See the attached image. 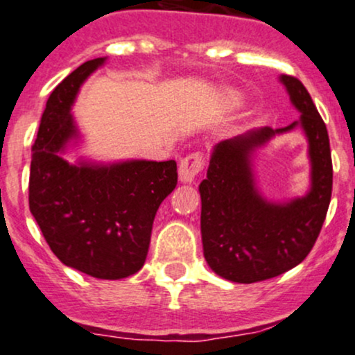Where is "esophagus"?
Masks as SVG:
<instances>
[{
  "label": "esophagus",
  "instance_id": "34e87169",
  "mask_svg": "<svg viewBox=\"0 0 355 355\" xmlns=\"http://www.w3.org/2000/svg\"><path fill=\"white\" fill-rule=\"evenodd\" d=\"M202 168H203V158L200 153L187 155V157L180 162V168H178L180 182L191 183Z\"/></svg>",
  "mask_w": 355,
  "mask_h": 355
}]
</instances>
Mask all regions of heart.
<instances>
[{"mask_svg": "<svg viewBox=\"0 0 355 355\" xmlns=\"http://www.w3.org/2000/svg\"><path fill=\"white\" fill-rule=\"evenodd\" d=\"M230 101H232V103H240V96L239 95H232Z\"/></svg>", "mask_w": 355, "mask_h": 355, "instance_id": "1", "label": "heart"}]
</instances>
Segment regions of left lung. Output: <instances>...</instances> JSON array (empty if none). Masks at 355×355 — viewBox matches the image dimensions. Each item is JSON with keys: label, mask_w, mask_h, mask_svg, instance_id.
Returning <instances> with one entry per match:
<instances>
[{"label": "left lung", "mask_w": 355, "mask_h": 355, "mask_svg": "<svg viewBox=\"0 0 355 355\" xmlns=\"http://www.w3.org/2000/svg\"><path fill=\"white\" fill-rule=\"evenodd\" d=\"M300 118L284 128L248 130L218 141L210 155L202 198V243L215 274L254 284L291 270L319 237L332 195L331 145L325 123L309 92L294 76L280 75ZM300 128L308 138L311 187L302 198L275 202L256 183L253 158L272 137Z\"/></svg>", "instance_id": "1"}]
</instances>
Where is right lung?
<instances>
[{
	"label": "right lung",
	"mask_w": 355,
	"mask_h": 355,
	"mask_svg": "<svg viewBox=\"0 0 355 355\" xmlns=\"http://www.w3.org/2000/svg\"><path fill=\"white\" fill-rule=\"evenodd\" d=\"M107 63L80 64L51 92L31 148L30 210L64 266L103 280L137 274L160 203L177 187L175 160L64 158L81 133L71 108L81 85Z\"/></svg>",
	"instance_id": "right-lung-1"
}]
</instances>
